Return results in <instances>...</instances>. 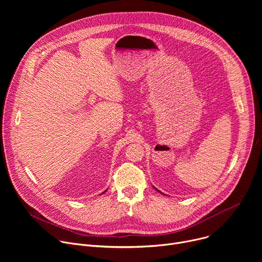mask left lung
<instances>
[{
	"mask_svg": "<svg viewBox=\"0 0 262 262\" xmlns=\"http://www.w3.org/2000/svg\"><path fill=\"white\" fill-rule=\"evenodd\" d=\"M155 189H156V190H157V191H158V192H159V193H161V194H163V193H162V192H161V191H159V190H158V189H157V188H155ZM163 195H165V194H163Z\"/></svg>",
	"mask_w": 262,
	"mask_h": 262,
	"instance_id": "8db88e82",
	"label": "left lung"
}]
</instances>
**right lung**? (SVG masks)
Wrapping results in <instances>:
<instances>
[{
  "mask_svg": "<svg viewBox=\"0 0 262 262\" xmlns=\"http://www.w3.org/2000/svg\"><path fill=\"white\" fill-rule=\"evenodd\" d=\"M105 191H106V190H105ZM105 191H104V192H105ZM104 192H103V193H104ZM103 193H102V194H103Z\"/></svg>",
  "mask_w": 262,
  "mask_h": 262,
  "instance_id": "1",
  "label": "right lung"
}]
</instances>
